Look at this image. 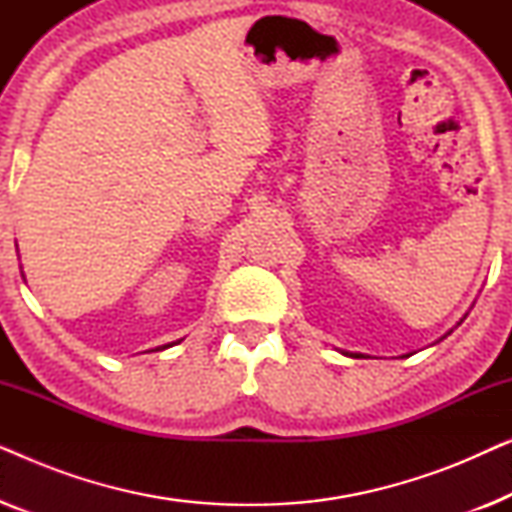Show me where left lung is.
<instances>
[{
    "label": "left lung",
    "instance_id": "1",
    "mask_svg": "<svg viewBox=\"0 0 512 512\" xmlns=\"http://www.w3.org/2000/svg\"><path fill=\"white\" fill-rule=\"evenodd\" d=\"M352 356H361V354H352Z\"/></svg>",
    "mask_w": 512,
    "mask_h": 512
}]
</instances>
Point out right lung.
<instances>
[{
    "mask_svg": "<svg viewBox=\"0 0 512 512\" xmlns=\"http://www.w3.org/2000/svg\"><path fill=\"white\" fill-rule=\"evenodd\" d=\"M167 347H170V345H163V347H160V349H167Z\"/></svg>",
    "mask_w": 512,
    "mask_h": 512,
    "instance_id": "add662e5",
    "label": "right lung"
}]
</instances>
